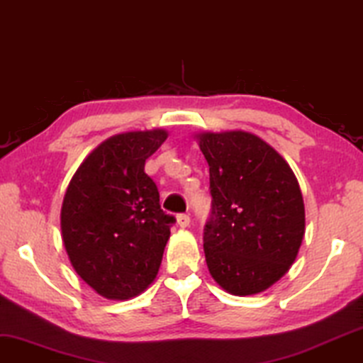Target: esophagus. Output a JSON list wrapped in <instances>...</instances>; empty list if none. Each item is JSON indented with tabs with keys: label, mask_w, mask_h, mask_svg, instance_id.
<instances>
[{
	"label": "esophagus",
	"mask_w": 363,
	"mask_h": 363,
	"mask_svg": "<svg viewBox=\"0 0 363 363\" xmlns=\"http://www.w3.org/2000/svg\"><path fill=\"white\" fill-rule=\"evenodd\" d=\"M177 224L181 228H187L191 224V218L187 214H179L177 216Z\"/></svg>",
	"instance_id": "obj_1"
}]
</instances>
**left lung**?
<instances>
[{"instance_id": "1", "label": "left lung", "mask_w": 363, "mask_h": 363, "mask_svg": "<svg viewBox=\"0 0 363 363\" xmlns=\"http://www.w3.org/2000/svg\"><path fill=\"white\" fill-rule=\"evenodd\" d=\"M194 139L209 164L213 218L204 255L211 277L231 295H258L288 273L303 241L298 179L251 132H199Z\"/></svg>"}]
</instances>
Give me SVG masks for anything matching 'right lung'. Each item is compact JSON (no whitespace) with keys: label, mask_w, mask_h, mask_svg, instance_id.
<instances>
[{"label":"right lung","mask_w":363,"mask_h":363,"mask_svg":"<svg viewBox=\"0 0 363 363\" xmlns=\"http://www.w3.org/2000/svg\"><path fill=\"white\" fill-rule=\"evenodd\" d=\"M164 128L105 139L84 159L63 196L60 229L77 274L107 300H130L157 277L174 223L160 209L145 160L164 144Z\"/></svg>","instance_id":"add662e5"}]
</instances>
